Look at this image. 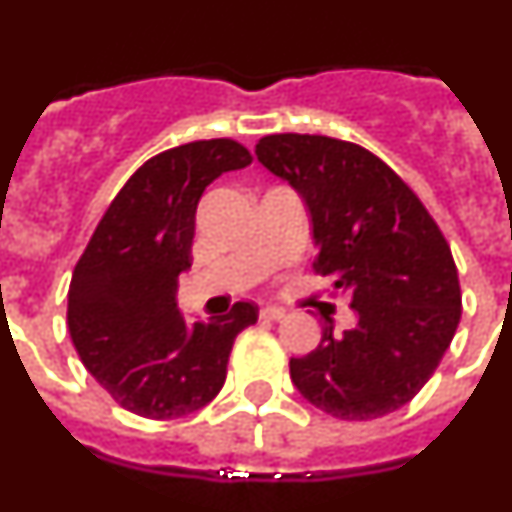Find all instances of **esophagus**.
<instances>
[{
  "label": "esophagus",
  "mask_w": 512,
  "mask_h": 512,
  "mask_svg": "<svg viewBox=\"0 0 512 512\" xmlns=\"http://www.w3.org/2000/svg\"><path fill=\"white\" fill-rule=\"evenodd\" d=\"M259 315H261V318H264V320H282L284 315H287V312H284L282 307H261Z\"/></svg>",
  "instance_id": "1"
}]
</instances>
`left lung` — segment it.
<instances>
[{
	"instance_id": "8db88e82",
	"label": "left lung",
	"mask_w": 512,
	"mask_h": 512,
	"mask_svg": "<svg viewBox=\"0 0 512 512\" xmlns=\"http://www.w3.org/2000/svg\"><path fill=\"white\" fill-rule=\"evenodd\" d=\"M256 156L305 200L312 266L359 315L341 338L325 325L318 348L289 361V377L338 420L402 408L436 372L461 318L459 274L436 220L382 158L348 140L266 135Z\"/></svg>"
}]
</instances>
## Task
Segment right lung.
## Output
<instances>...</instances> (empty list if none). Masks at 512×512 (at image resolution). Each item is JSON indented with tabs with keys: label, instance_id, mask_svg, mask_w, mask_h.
Wrapping results in <instances>:
<instances>
[{
	"label": "right lung",
	"instance_id": "add662e5",
	"mask_svg": "<svg viewBox=\"0 0 512 512\" xmlns=\"http://www.w3.org/2000/svg\"><path fill=\"white\" fill-rule=\"evenodd\" d=\"M248 164L251 153L230 138L148 158L81 253L69 287L71 341L89 374L130 413L171 420L205 408L223 390L235 336L259 320L251 302L192 325L176 307L202 192Z\"/></svg>",
	"mask_w": 512,
	"mask_h": 512
}]
</instances>
